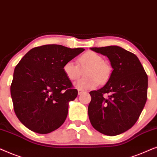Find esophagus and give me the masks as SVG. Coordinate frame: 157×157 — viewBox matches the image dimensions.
I'll return each mask as SVG.
<instances>
[{"mask_svg":"<svg viewBox=\"0 0 157 157\" xmlns=\"http://www.w3.org/2000/svg\"><path fill=\"white\" fill-rule=\"evenodd\" d=\"M82 93L83 90H78V95H80Z\"/></svg>","mask_w":157,"mask_h":157,"instance_id":"1","label":"esophagus"}]
</instances>
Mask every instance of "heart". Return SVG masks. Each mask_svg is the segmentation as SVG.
Segmentation results:
<instances>
[{"label":"heart","mask_w":157,"mask_h":157,"mask_svg":"<svg viewBox=\"0 0 157 157\" xmlns=\"http://www.w3.org/2000/svg\"><path fill=\"white\" fill-rule=\"evenodd\" d=\"M79 65L73 61L67 62L63 67L66 76L70 80H75L85 71V76L75 82L74 86L82 90L94 89L100 83H105L112 73L110 64L104 62L103 57L95 52L88 51L78 59Z\"/></svg>","instance_id":"1"}]
</instances>
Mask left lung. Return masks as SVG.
<instances>
[{"label":"left lung","instance_id":"8db88e82","mask_svg":"<svg viewBox=\"0 0 157 157\" xmlns=\"http://www.w3.org/2000/svg\"><path fill=\"white\" fill-rule=\"evenodd\" d=\"M90 49L106 56L113 71L102 88L90 92V121L103 134H121L136 124L144 109L147 99V75L139 58L118 46ZM104 94L109 95L108 98L103 97Z\"/></svg>","mask_w":157,"mask_h":157}]
</instances>
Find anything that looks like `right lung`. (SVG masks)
Instances as JSON below:
<instances>
[{
    "label": "right lung",
    "instance_id": "obj_1",
    "mask_svg": "<svg viewBox=\"0 0 157 157\" xmlns=\"http://www.w3.org/2000/svg\"><path fill=\"white\" fill-rule=\"evenodd\" d=\"M85 51L48 44L31 49L15 67L10 95L15 113L29 130L41 134L59 128L69 103L77 96L63 67Z\"/></svg>",
    "mask_w": 157,
    "mask_h": 157
}]
</instances>
